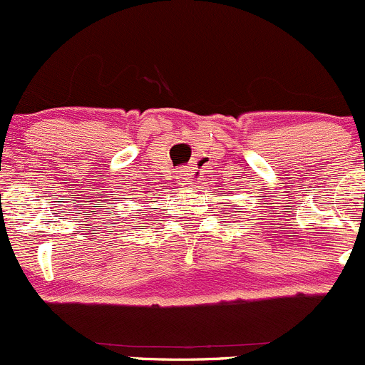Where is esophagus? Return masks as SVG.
<instances>
[{
    "label": "esophagus",
    "instance_id": "1",
    "mask_svg": "<svg viewBox=\"0 0 365 365\" xmlns=\"http://www.w3.org/2000/svg\"><path fill=\"white\" fill-rule=\"evenodd\" d=\"M197 167L195 165H190V167H186L182 170V175H186V181H184V184H193V182H197L198 181V178H197Z\"/></svg>",
    "mask_w": 365,
    "mask_h": 365
}]
</instances>
